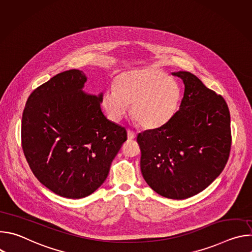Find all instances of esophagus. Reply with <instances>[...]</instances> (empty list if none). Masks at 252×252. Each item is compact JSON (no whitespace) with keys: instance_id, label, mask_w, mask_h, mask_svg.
I'll return each mask as SVG.
<instances>
[{"instance_id":"34e87169","label":"esophagus","mask_w":252,"mask_h":252,"mask_svg":"<svg viewBox=\"0 0 252 252\" xmlns=\"http://www.w3.org/2000/svg\"><path fill=\"white\" fill-rule=\"evenodd\" d=\"M136 137V133L134 132V131H132V130H127V138L128 139H134Z\"/></svg>"}]
</instances>
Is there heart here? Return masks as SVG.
Returning a JSON list of instances; mask_svg holds the SVG:
<instances>
[{
	"instance_id": "obj_1",
	"label": "heart",
	"mask_w": 252,
	"mask_h": 252,
	"mask_svg": "<svg viewBox=\"0 0 252 252\" xmlns=\"http://www.w3.org/2000/svg\"><path fill=\"white\" fill-rule=\"evenodd\" d=\"M182 100V90L172 78L158 68L132 69L121 74L115 90L102 94L101 104L107 117L121 122L128 111L146 128H157L169 122Z\"/></svg>"
}]
</instances>
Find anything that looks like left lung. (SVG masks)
Returning <instances> with one entry per match:
<instances>
[{"instance_id": "1", "label": "left lung", "mask_w": 252, "mask_h": 252, "mask_svg": "<svg viewBox=\"0 0 252 252\" xmlns=\"http://www.w3.org/2000/svg\"><path fill=\"white\" fill-rule=\"evenodd\" d=\"M179 110L165 125L137 134L140 170L161 196L185 199L205 189L223 170L230 153V115L224 98L189 71Z\"/></svg>"}]
</instances>
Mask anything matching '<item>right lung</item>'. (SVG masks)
<instances>
[{"label":"right lung","instance_id":"obj_1","mask_svg":"<svg viewBox=\"0 0 252 252\" xmlns=\"http://www.w3.org/2000/svg\"><path fill=\"white\" fill-rule=\"evenodd\" d=\"M86 82L80 69L58 74L30 94L22 119V147L32 173L66 198L95 191L126 140V128L102 114V93H84Z\"/></svg>","mask_w":252,"mask_h":252}]
</instances>
